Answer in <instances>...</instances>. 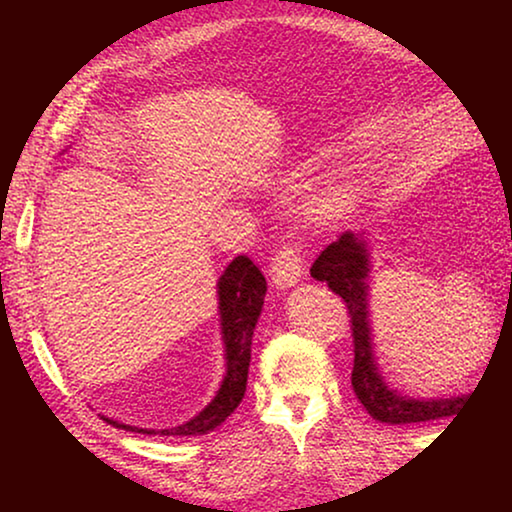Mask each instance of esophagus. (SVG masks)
Segmentation results:
<instances>
[{
  "label": "esophagus",
  "mask_w": 512,
  "mask_h": 512,
  "mask_svg": "<svg viewBox=\"0 0 512 512\" xmlns=\"http://www.w3.org/2000/svg\"><path fill=\"white\" fill-rule=\"evenodd\" d=\"M269 272H272V281L279 289H291V286H296L303 276V260L298 245L289 243L276 252Z\"/></svg>",
  "instance_id": "esophagus-1"
}]
</instances>
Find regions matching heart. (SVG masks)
<instances>
[{"mask_svg": "<svg viewBox=\"0 0 512 512\" xmlns=\"http://www.w3.org/2000/svg\"><path fill=\"white\" fill-rule=\"evenodd\" d=\"M358 197H361L358 182L346 173H334L310 190L308 204L320 216H339L354 207Z\"/></svg>", "mask_w": 512, "mask_h": 512, "instance_id": "obj_1", "label": "heart"}]
</instances>
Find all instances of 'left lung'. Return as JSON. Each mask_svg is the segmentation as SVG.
<instances>
[{
	"label": "left lung",
	"instance_id": "8db88e82",
	"mask_svg": "<svg viewBox=\"0 0 512 512\" xmlns=\"http://www.w3.org/2000/svg\"><path fill=\"white\" fill-rule=\"evenodd\" d=\"M370 233L344 231L317 255L310 274L327 281L334 293L344 298L354 330V370L351 385L358 402L380 424H421V421L455 416L469 395L452 397H409L385 380L375 358L373 327H370Z\"/></svg>",
	"mask_w": 512,
	"mask_h": 512
}]
</instances>
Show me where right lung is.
Returning <instances> with one entry per match:
<instances>
[{
  "instance_id": "add662e5",
  "label": "right lung",
  "mask_w": 512,
  "mask_h": 512,
  "mask_svg": "<svg viewBox=\"0 0 512 512\" xmlns=\"http://www.w3.org/2000/svg\"><path fill=\"white\" fill-rule=\"evenodd\" d=\"M264 293H267V281L260 269L252 264L250 257L238 255L236 260L223 269L216 281V301H219V325L223 358H226V373L211 402L192 416L185 424L173 428H139L120 424V421L105 419L117 428L137 433H149V436H204L221 426L228 416L236 411L243 402L245 387H248V368H250V346L255 325L260 320Z\"/></svg>"
}]
</instances>
